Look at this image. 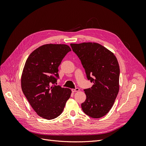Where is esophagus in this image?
Masks as SVG:
<instances>
[{
	"label": "esophagus",
	"instance_id": "1",
	"mask_svg": "<svg viewBox=\"0 0 146 146\" xmlns=\"http://www.w3.org/2000/svg\"><path fill=\"white\" fill-rule=\"evenodd\" d=\"M72 92H78V91H80V89H79V88H76V89H72Z\"/></svg>",
	"mask_w": 146,
	"mask_h": 146
}]
</instances>
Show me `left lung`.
I'll return each instance as SVG.
<instances>
[{
    "instance_id": "obj_1",
    "label": "left lung",
    "mask_w": 146,
    "mask_h": 146,
    "mask_svg": "<svg viewBox=\"0 0 146 146\" xmlns=\"http://www.w3.org/2000/svg\"><path fill=\"white\" fill-rule=\"evenodd\" d=\"M70 46L80 58L88 79L94 83L84 90L86 99L81 105L82 110L91 117H103L112 108L119 90L120 69L116 57L96 42L70 44Z\"/></svg>"
}]
</instances>
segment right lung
Masks as SVG:
<instances>
[{"label":"right lung","mask_w":146,"mask_h":146,"mask_svg":"<svg viewBox=\"0 0 146 146\" xmlns=\"http://www.w3.org/2000/svg\"><path fill=\"white\" fill-rule=\"evenodd\" d=\"M70 47L61 44H47L31 53L21 76L23 93L35 111L50 120L62 113L71 90L54 84L58 77V67Z\"/></svg>","instance_id":"add662e5"}]
</instances>
